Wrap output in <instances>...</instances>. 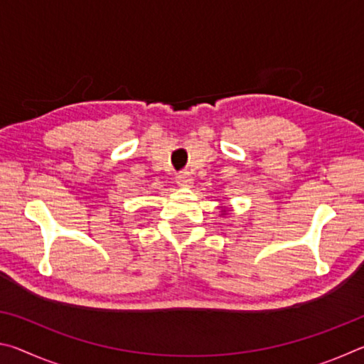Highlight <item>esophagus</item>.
Listing matches in <instances>:
<instances>
[{
  "instance_id": "obj_1",
  "label": "esophagus",
  "mask_w": 364,
  "mask_h": 364,
  "mask_svg": "<svg viewBox=\"0 0 364 364\" xmlns=\"http://www.w3.org/2000/svg\"><path fill=\"white\" fill-rule=\"evenodd\" d=\"M193 176L189 175V171H181L176 175V184L181 188H191L193 186Z\"/></svg>"
}]
</instances>
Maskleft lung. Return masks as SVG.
Listing matches in <instances>:
<instances>
[{"label":"left lung","mask_w":364,"mask_h":364,"mask_svg":"<svg viewBox=\"0 0 364 364\" xmlns=\"http://www.w3.org/2000/svg\"><path fill=\"white\" fill-rule=\"evenodd\" d=\"M228 212V207H221V215H226Z\"/></svg>","instance_id":"1"}]
</instances>
